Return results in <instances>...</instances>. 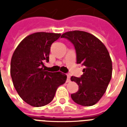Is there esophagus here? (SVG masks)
<instances>
[{"label": "esophagus", "instance_id": "1", "mask_svg": "<svg viewBox=\"0 0 127 127\" xmlns=\"http://www.w3.org/2000/svg\"><path fill=\"white\" fill-rule=\"evenodd\" d=\"M66 76H67V79H66V82H70V81H71V80H70V75H66Z\"/></svg>", "mask_w": 127, "mask_h": 127}]
</instances>
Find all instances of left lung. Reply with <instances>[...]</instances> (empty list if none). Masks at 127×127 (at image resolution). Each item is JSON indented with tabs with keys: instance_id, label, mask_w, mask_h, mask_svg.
I'll return each mask as SVG.
<instances>
[{
	"instance_id": "obj_1",
	"label": "left lung",
	"mask_w": 127,
	"mask_h": 127,
	"mask_svg": "<svg viewBox=\"0 0 127 127\" xmlns=\"http://www.w3.org/2000/svg\"><path fill=\"white\" fill-rule=\"evenodd\" d=\"M61 37L74 45L77 63L84 66L81 77H71L79 86L78 91L71 96L76 103L92 106L103 96L112 78V62L109 52L98 38L87 32L69 31Z\"/></svg>"
}]
</instances>
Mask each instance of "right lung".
Wrapping results in <instances>:
<instances>
[{
  "instance_id": "add662e5",
  "label": "right lung",
  "mask_w": 127,
  "mask_h": 127,
  "mask_svg": "<svg viewBox=\"0 0 127 127\" xmlns=\"http://www.w3.org/2000/svg\"><path fill=\"white\" fill-rule=\"evenodd\" d=\"M60 33L39 32L25 37L19 43L11 61L13 84L22 100L33 107L46 105L52 101L59 86L66 80L61 72L45 71L50 47Z\"/></svg>"
}]
</instances>
